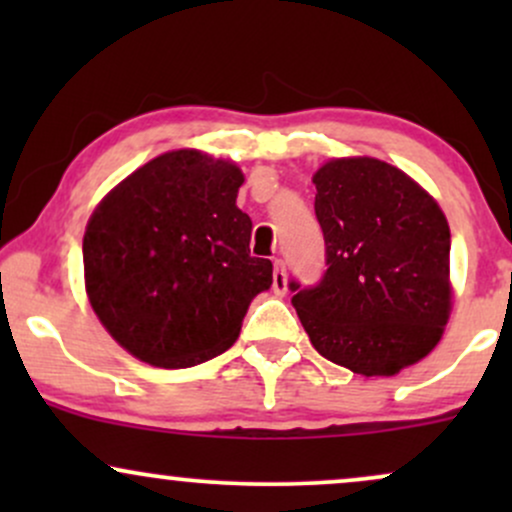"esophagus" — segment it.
<instances>
[{
  "instance_id": "34e87169",
  "label": "esophagus",
  "mask_w": 512,
  "mask_h": 512,
  "mask_svg": "<svg viewBox=\"0 0 512 512\" xmlns=\"http://www.w3.org/2000/svg\"><path fill=\"white\" fill-rule=\"evenodd\" d=\"M272 289H274V293H279V296H284V293H286V267H284V260H274Z\"/></svg>"
}]
</instances>
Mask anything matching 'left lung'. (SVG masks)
<instances>
[{
	"label": "left lung",
	"mask_w": 512,
	"mask_h": 512,
	"mask_svg": "<svg viewBox=\"0 0 512 512\" xmlns=\"http://www.w3.org/2000/svg\"><path fill=\"white\" fill-rule=\"evenodd\" d=\"M325 274L289 281L317 354L358 375H397L436 349L450 317V226L438 202L378 158L313 175Z\"/></svg>",
	"instance_id": "left-lung-1"
}]
</instances>
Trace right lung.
Returning <instances> with one entry per match:
<instances>
[{
	"instance_id": "1",
	"label": "right lung",
	"mask_w": 512,
	"mask_h": 512,
	"mask_svg": "<svg viewBox=\"0 0 512 512\" xmlns=\"http://www.w3.org/2000/svg\"><path fill=\"white\" fill-rule=\"evenodd\" d=\"M243 173L202 151L156 156L108 192L84 233L93 313L139 361L190 368L238 339L272 262L250 255Z\"/></svg>"
}]
</instances>
